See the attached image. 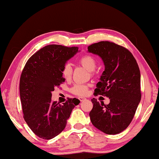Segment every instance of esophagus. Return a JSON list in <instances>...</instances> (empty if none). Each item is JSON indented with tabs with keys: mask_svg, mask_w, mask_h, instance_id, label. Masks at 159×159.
Segmentation results:
<instances>
[{
	"mask_svg": "<svg viewBox=\"0 0 159 159\" xmlns=\"http://www.w3.org/2000/svg\"><path fill=\"white\" fill-rule=\"evenodd\" d=\"M79 100H80V102H83V101H84L85 99H85V98H83V97H79Z\"/></svg>",
	"mask_w": 159,
	"mask_h": 159,
	"instance_id": "esophagus-1",
	"label": "esophagus"
}]
</instances>
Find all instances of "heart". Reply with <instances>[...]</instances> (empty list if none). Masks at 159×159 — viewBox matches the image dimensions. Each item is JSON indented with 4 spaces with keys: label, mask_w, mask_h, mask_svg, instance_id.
<instances>
[{
    "label": "heart",
    "mask_w": 159,
    "mask_h": 159,
    "mask_svg": "<svg viewBox=\"0 0 159 159\" xmlns=\"http://www.w3.org/2000/svg\"><path fill=\"white\" fill-rule=\"evenodd\" d=\"M79 63L90 71H93L98 65V61L96 58L91 55H83L79 59ZM62 75L64 79L66 80L71 77L72 67L69 63L64 64L62 69ZM88 87H89L88 84L78 83L74 84L73 87L71 88V92L78 96H83L87 94Z\"/></svg>",
    "instance_id": "heart-1"
}]
</instances>
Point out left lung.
<instances>
[{
    "label": "left lung",
    "mask_w": 159,
    "mask_h": 159,
    "mask_svg": "<svg viewBox=\"0 0 159 159\" xmlns=\"http://www.w3.org/2000/svg\"><path fill=\"white\" fill-rule=\"evenodd\" d=\"M98 55L105 69L97 84L94 95L109 98V104L93 98L89 116L93 125L103 133L116 134L128 128L141 99L140 71L127 48L109 41H100L88 47Z\"/></svg>",
    "instance_id": "left-lung-1"
}]
</instances>
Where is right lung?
Segmentation results:
<instances>
[{
	"label": "right lung",
	"mask_w": 159,
	"mask_h": 159,
	"mask_svg": "<svg viewBox=\"0 0 159 159\" xmlns=\"http://www.w3.org/2000/svg\"><path fill=\"white\" fill-rule=\"evenodd\" d=\"M79 51L78 47L48 45L26 61L21 72L20 93L23 117L34 133L44 139L58 135L66 127L76 98L63 104L51 102L52 91L65 81L62 69L66 61Z\"/></svg>",
	"instance_id": "obj_1"
}]
</instances>
